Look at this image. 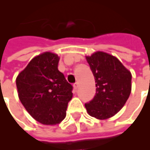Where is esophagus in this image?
<instances>
[{"label": "esophagus", "instance_id": "34e87169", "mask_svg": "<svg viewBox=\"0 0 150 150\" xmlns=\"http://www.w3.org/2000/svg\"><path fill=\"white\" fill-rule=\"evenodd\" d=\"M78 88H79V83H77V82H76V83H75V84H74V88L75 90H76V89H78Z\"/></svg>", "mask_w": 150, "mask_h": 150}]
</instances>
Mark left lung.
I'll list each match as a JSON object with an SVG mask.
<instances>
[{
  "instance_id": "obj_1",
  "label": "left lung",
  "mask_w": 150,
  "mask_h": 150,
  "mask_svg": "<svg viewBox=\"0 0 150 150\" xmlns=\"http://www.w3.org/2000/svg\"><path fill=\"white\" fill-rule=\"evenodd\" d=\"M95 78L96 93L85 108L90 116L103 120L119 112L131 92L132 75L113 55L96 51L85 56Z\"/></svg>"
}]
</instances>
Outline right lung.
<instances>
[{
	"mask_svg": "<svg viewBox=\"0 0 150 150\" xmlns=\"http://www.w3.org/2000/svg\"><path fill=\"white\" fill-rule=\"evenodd\" d=\"M60 58L47 52L34 57L16 79L18 96L28 113L44 125L60 123L73 97V87L58 70Z\"/></svg>",
	"mask_w": 150,
	"mask_h": 150,
	"instance_id": "right-lung-1",
	"label": "right lung"
}]
</instances>
